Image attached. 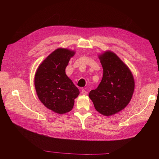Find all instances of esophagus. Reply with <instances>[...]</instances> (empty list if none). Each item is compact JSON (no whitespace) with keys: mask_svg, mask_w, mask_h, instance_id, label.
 <instances>
[{"mask_svg":"<svg viewBox=\"0 0 159 159\" xmlns=\"http://www.w3.org/2000/svg\"><path fill=\"white\" fill-rule=\"evenodd\" d=\"M81 94H82V95H87L88 93V91H86L85 89H83L82 90H81Z\"/></svg>","mask_w":159,"mask_h":159,"instance_id":"obj_1","label":"esophagus"}]
</instances>
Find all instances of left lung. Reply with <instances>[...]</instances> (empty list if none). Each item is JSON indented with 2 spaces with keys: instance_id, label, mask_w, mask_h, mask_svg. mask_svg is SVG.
<instances>
[{
  "instance_id": "1",
  "label": "left lung",
  "mask_w": 159,
  "mask_h": 159,
  "mask_svg": "<svg viewBox=\"0 0 159 159\" xmlns=\"http://www.w3.org/2000/svg\"><path fill=\"white\" fill-rule=\"evenodd\" d=\"M98 57L103 67V78L98 88L90 91L89 97L99 113L111 116L129 103L134 80L129 67L113 52L105 51Z\"/></svg>"
}]
</instances>
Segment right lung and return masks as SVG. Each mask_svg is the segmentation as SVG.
I'll list each match as a JSON object with an SVG mask.
<instances>
[{"label":"right lung","instance_id":"obj_1","mask_svg":"<svg viewBox=\"0 0 159 159\" xmlns=\"http://www.w3.org/2000/svg\"><path fill=\"white\" fill-rule=\"evenodd\" d=\"M75 52L59 48L38 66L34 86L38 99L44 106L56 113L70 112L80 91L66 74V68Z\"/></svg>","mask_w":159,"mask_h":159}]
</instances>
